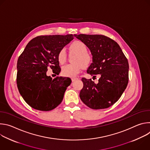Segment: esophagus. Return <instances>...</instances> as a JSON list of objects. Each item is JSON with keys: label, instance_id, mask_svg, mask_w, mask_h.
<instances>
[{"label": "esophagus", "instance_id": "1", "mask_svg": "<svg viewBox=\"0 0 150 150\" xmlns=\"http://www.w3.org/2000/svg\"><path fill=\"white\" fill-rule=\"evenodd\" d=\"M78 78H75V77H73V78H71V79H72V82H74V81H75L76 80H77Z\"/></svg>", "mask_w": 150, "mask_h": 150}]
</instances>
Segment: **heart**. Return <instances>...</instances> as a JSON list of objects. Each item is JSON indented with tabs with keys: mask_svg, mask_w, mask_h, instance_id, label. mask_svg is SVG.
Listing matches in <instances>:
<instances>
[{
	"mask_svg": "<svg viewBox=\"0 0 150 150\" xmlns=\"http://www.w3.org/2000/svg\"><path fill=\"white\" fill-rule=\"evenodd\" d=\"M70 52L76 54L74 64H68L62 68V74L65 76L73 77L79 73L83 67H87L92 61L91 56L87 53L88 49L83 42L75 40L69 45ZM67 59V53L65 49H62L57 54V60L60 64H63Z\"/></svg>",
	"mask_w": 150,
	"mask_h": 150,
	"instance_id": "b5f03b06",
	"label": "heart"
}]
</instances>
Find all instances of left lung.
Segmentation results:
<instances>
[{
	"instance_id": "obj_1",
	"label": "left lung",
	"mask_w": 150,
	"mask_h": 150,
	"mask_svg": "<svg viewBox=\"0 0 150 150\" xmlns=\"http://www.w3.org/2000/svg\"><path fill=\"white\" fill-rule=\"evenodd\" d=\"M86 45L93 56V63L87 74L96 77L82 78L83 87L79 97L82 101L93 109L108 108L113 105L125 90L129 79V63L121 48L113 40L103 35H74Z\"/></svg>"
}]
</instances>
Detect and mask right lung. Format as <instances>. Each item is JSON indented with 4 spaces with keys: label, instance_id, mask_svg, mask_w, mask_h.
I'll return each mask as SVG.
<instances>
[{
    "label": "right lung",
    "instance_id": "1",
    "mask_svg": "<svg viewBox=\"0 0 150 150\" xmlns=\"http://www.w3.org/2000/svg\"><path fill=\"white\" fill-rule=\"evenodd\" d=\"M73 39L72 34L38 36L28 42L19 56L17 87L21 96L31 108L50 111L62 101L71 79L62 76L52 79L46 72L50 68L55 74H59L61 69L58 52Z\"/></svg>",
    "mask_w": 150,
    "mask_h": 150
}]
</instances>
